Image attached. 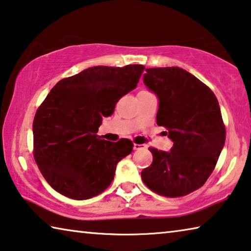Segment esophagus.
<instances>
[{
  "mask_svg": "<svg viewBox=\"0 0 251 251\" xmlns=\"http://www.w3.org/2000/svg\"><path fill=\"white\" fill-rule=\"evenodd\" d=\"M143 149H145L144 144H134V150L138 151V150H143Z\"/></svg>",
  "mask_w": 251,
  "mask_h": 251,
  "instance_id": "1",
  "label": "esophagus"
}]
</instances>
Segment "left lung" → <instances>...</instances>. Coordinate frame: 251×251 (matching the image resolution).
Wrapping results in <instances>:
<instances>
[{
	"label": "left lung",
	"mask_w": 251,
	"mask_h": 251,
	"mask_svg": "<svg viewBox=\"0 0 251 251\" xmlns=\"http://www.w3.org/2000/svg\"><path fill=\"white\" fill-rule=\"evenodd\" d=\"M144 83L158 98L157 125L168 129L170 152L151 147L143 182L163 197L186 196L204 184L225 146L226 128L212 90L178 67L149 68Z\"/></svg>",
	"instance_id": "1"
}]
</instances>
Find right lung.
<instances>
[{"mask_svg": "<svg viewBox=\"0 0 251 251\" xmlns=\"http://www.w3.org/2000/svg\"><path fill=\"white\" fill-rule=\"evenodd\" d=\"M142 65L96 66L59 81L33 121V155L46 181L57 192L87 200L108 188L117 163L132 153L133 143L101 140L102 117L136 88Z\"/></svg>", "mask_w": 251, "mask_h": 251, "instance_id": "right-lung-1", "label": "right lung"}]
</instances>
